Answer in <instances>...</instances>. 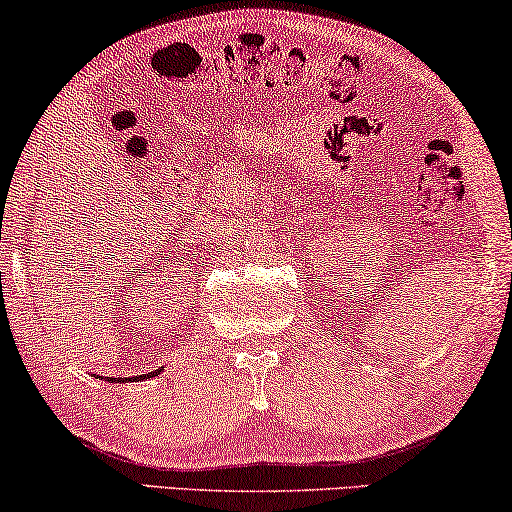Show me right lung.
<instances>
[{
	"mask_svg": "<svg viewBox=\"0 0 512 512\" xmlns=\"http://www.w3.org/2000/svg\"><path fill=\"white\" fill-rule=\"evenodd\" d=\"M160 373V370H156V373H149V375H139L135 377V380H146V377H156ZM125 380H132V377H109V382H125Z\"/></svg>",
	"mask_w": 512,
	"mask_h": 512,
	"instance_id": "1",
	"label": "right lung"
}]
</instances>
